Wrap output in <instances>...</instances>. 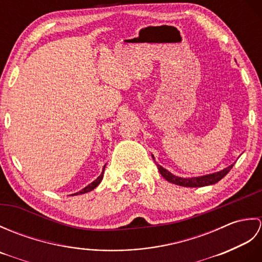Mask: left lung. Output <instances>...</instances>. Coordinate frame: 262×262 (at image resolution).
<instances>
[{"instance_id":"1","label":"left lung","mask_w":262,"mask_h":262,"mask_svg":"<svg viewBox=\"0 0 262 262\" xmlns=\"http://www.w3.org/2000/svg\"><path fill=\"white\" fill-rule=\"evenodd\" d=\"M154 159V158H153ZM158 165V169L160 171L161 176H162L165 180H168L171 183H174V185L178 186H182V187H204V186H209V185H214V183L219 182L221 179L229 173L231 171V169L233 168V164L227 166L224 170H222L220 172H216V173L213 174H207L204 177H197V178H179L176 177L168 170H165L162 166Z\"/></svg>"}]
</instances>
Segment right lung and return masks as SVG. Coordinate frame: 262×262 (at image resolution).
Returning <instances> with one entry per match:
<instances>
[{"instance_id": "add662e5", "label": "right lung", "mask_w": 262, "mask_h": 262, "mask_svg": "<svg viewBox=\"0 0 262 262\" xmlns=\"http://www.w3.org/2000/svg\"><path fill=\"white\" fill-rule=\"evenodd\" d=\"M105 166V165H104ZM104 166H103V170H102V172H101V174H100L96 180H94L93 182H91L90 185L89 186H86L84 189H82L81 191H79V192H76V193H73L72 194V196H77V194H82V193H85V192H89V191H91V190H93L94 188H96L100 182H101V180H102V178H103V172H104Z\"/></svg>"}]
</instances>
